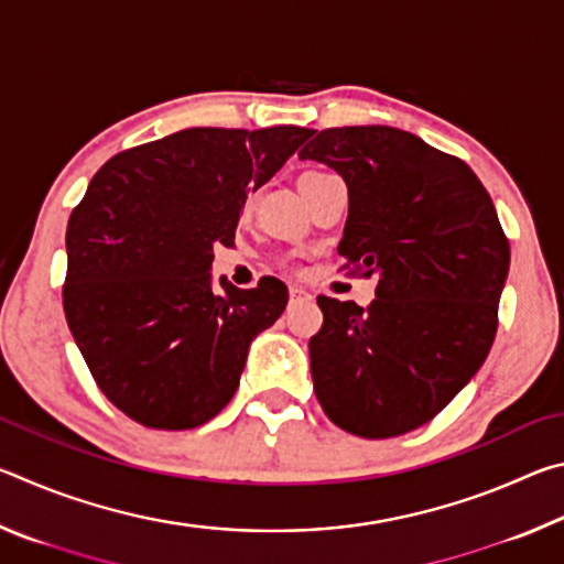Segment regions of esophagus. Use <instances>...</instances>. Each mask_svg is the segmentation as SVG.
<instances>
[{
  "label": "esophagus",
  "mask_w": 564,
  "mask_h": 564,
  "mask_svg": "<svg viewBox=\"0 0 564 564\" xmlns=\"http://www.w3.org/2000/svg\"><path fill=\"white\" fill-rule=\"evenodd\" d=\"M289 299H291V305H299V303H308L313 295L308 293V291H303V289H299V285H291V291H289Z\"/></svg>",
  "instance_id": "34e87169"
}]
</instances>
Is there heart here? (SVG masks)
Returning <instances> with one entry per match:
<instances>
[{"label":"heart","instance_id":"1","mask_svg":"<svg viewBox=\"0 0 564 564\" xmlns=\"http://www.w3.org/2000/svg\"><path fill=\"white\" fill-rule=\"evenodd\" d=\"M311 174H316V171H311Z\"/></svg>","mask_w":564,"mask_h":564}]
</instances>
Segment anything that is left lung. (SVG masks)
<instances>
[{"label": "left lung", "mask_w": 564, "mask_h": 564, "mask_svg": "<svg viewBox=\"0 0 564 564\" xmlns=\"http://www.w3.org/2000/svg\"><path fill=\"white\" fill-rule=\"evenodd\" d=\"M299 156L346 181L343 269L378 279L368 308L318 295V403L358 437L415 431L470 383L498 333L510 243L492 198L465 161L393 127L326 129Z\"/></svg>", "instance_id": "8db88e82"}]
</instances>
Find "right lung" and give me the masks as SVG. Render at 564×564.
I'll use <instances>...</instances> for the list:
<instances>
[{"label":"right lung","instance_id":"right-lung-1","mask_svg":"<svg viewBox=\"0 0 564 564\" xmlns=\"http://www.w3.org/2000/svg\"><path fill=\"white\" fill-rule=\"evenodd\" d=\"M308 129H184L111 156L66 226L64 313L94 380L123 415L191 431L234 398L248 348L289 303L265 275L214 291L248 191L263 186Z\"/></svg>","mask_w":564,"mask_h":564}]
</instances>
